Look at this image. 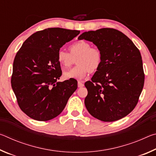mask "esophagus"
Returning a JSON list of instances; mask_svg holds the SVG:
<instances>
[{
  "label": "esophagus",
  "instance_id": "esophagus-1",
  "mask_svg": "<svg viewBox=\"0 0 156 156\" xmlns=\"http://www.w3.org/2000/svg\"><path fill=\"white\" fill-rule=\"evenodd\" d=\"M78 87H84L83 82L78 81Z\"/></svg>",
  "mask_w": 156,
  "mask_h": 156
}]
</instances>
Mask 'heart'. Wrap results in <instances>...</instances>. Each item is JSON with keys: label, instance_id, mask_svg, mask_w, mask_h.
Listing matches in <instances>:
<instances>
[{"label": "heart", "instance_id": "b5f03b06", "mask_svg": "<svg viewBox=\"0 0 156 156\" xmlns=\"http://www.w3.org/2000/svg\"><path fill=\"white\" fill-rule=\"evenodd\" d=\"M69 53L63 49L57 52V60L64 68L69 67L76 59L78 65L64 73L67 79L83 80L90 72H95L102 63V55L97 47H91V44L85 41H78L69 47Z\"/></svg>", "mask_w": 156, "mask_h": 156}]
</instances>
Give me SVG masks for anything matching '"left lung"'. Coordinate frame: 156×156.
Returning <instances> with one entry per match:
<instances>
[{
	"instance_id": "8db88e82",
	"label": "left lung",
	"mask_w": 156,
	"mask_h": 156,
	"mask_svg": "<svg viewBox=\"0 0 156 156\" xmlns=\"http://www.w3.org/2000/svg\"><path fill=\"white\" fill-rule=\"evenodd\" d=\"M92 42L102 60L91 81L84 86V105L90 114L104 122L125 117L138 102L144 83L140 52L127 36L112 28L86 31L78 40Z\"/></svg>"
}]
</instances>
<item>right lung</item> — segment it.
Segmentation results:
<instances>
[{
  "mask_svg": "<svg viewBox=\"0 0 156 156\" xmlns=\"http://www.w3.org/2000/svg\"><path fill=\"white\" fill-rule=\"evenodd\" d=\"M80 31L54 27L36 31L23 43L13 63L12 87L18 106L38 121L56 118L78 87L77 80H58L62 75L57 52Z\"/></svg>",
  "mask_w": 156,
  "mask_h": 156,
  "instance_id": "1",
  "label": "right lung"
}]
</instances>
